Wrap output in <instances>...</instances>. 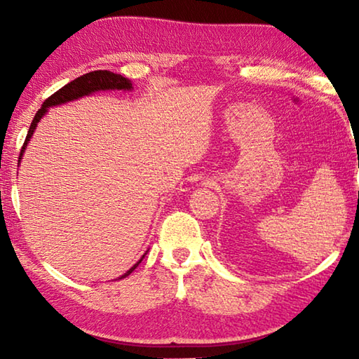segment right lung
<instances>
[{
	"mask_svg": "<svg viewBox=\"0 0 359 359\" xmlns=\"http://www.w3.org/2000/svg\"><path fill=\"white\" fill-rule=\"evenodd\" d=\"M131 88H133V83H131L130 79H126V77L120 76V74H114L112 71H92V72H87V74L74 79V81L69 82V83H66L65 87L58 90V92H55L52 96H48V98L44 101V104L41 106L39 111L36 112L32 125H29V130H28L25 142H23V147L20 150L19 163L22 161V156H23V154H25L28 141L32 139L36 126H38L39 120L47 114L48 107L65 104V102L74 101L77 98H82V96L92 95L95 92H101V90H131ZM144 257H145V253L142 255V258L139 259L135 266L130 267V269L126 271L123 276H120L118 278H125L126 276H130L131 272L139 266V263H141V261L144 259Z\"/></svg>",
	"mask_w": 359,
	"mask_h": 359,
	"instance_id": "right-lung-1",
	"label": "right lung"
}]
</instances>
